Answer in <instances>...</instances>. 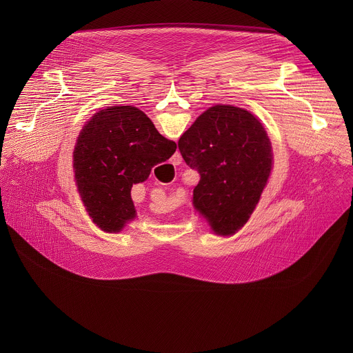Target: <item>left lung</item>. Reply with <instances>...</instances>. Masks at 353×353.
I'll use <instances>...</instances> for the list:
<instances>
[{"instance_id": "8db88e82", "label": "left lung", "mask_w": 353, "mask_h": 353, "mask_svg": "<svg viewBox=\"0 0 353 353\" xmlns=\"http://www.w3.org/2000/svg\"><path fill=\"white\" fill-rule=\"evenodd\" d=\"M180 154L199 173L195 210L218 234H233L253 214L272 169V149L261 123L250 112L216 105L179 139Z\"/></svg>"}]
</instances>
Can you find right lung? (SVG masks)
<instances>
[{
	"label": "right lung",
	"instance_id": "obj_1",
	"mask_svg": "<svg viewBox=\"0 0 353 353\" xmlns=\"http://www.w3.org/2000/svg\"><path fill=\"white\" fill-rule=\"evenodd\" d=\"M176 148L137 108L113 106L96 113L74 150L77 185L93 222L105 232H120L135 218L132 184L145 181Z\"/></svg>",
	"mask_w": 353,
	"mask_h": 353
}]
</instances>
